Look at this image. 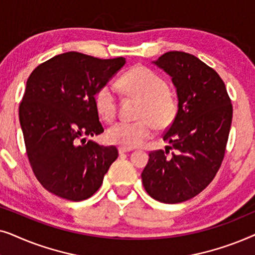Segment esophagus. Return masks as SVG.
Masks as SVG:
<instances>
[{"mask_svg": "<svg viewBox=\"0 0 255 255\" xmlns=\"http://www.w3.org/2000/svg\"><path fill=\"white\" fill-rule=\"evenodd\" d=\"M133 151V148H125V147H118V153L120 154H123V153H128Z\"/></svg>", "mask_w": 255, "mask_h": 255, "instance_id": "34e87169", "label": "esophagus"}]
</instances>
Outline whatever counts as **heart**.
Returning a JSON list of instances; mask_svg holds the SVG:
<instances>
[{"mask_svg":"<svg viewBox=\"0 0 255 255\" xmlns=\"http://www.w3.org/2000/svg\"><path fill=\"white\" fill-rule=\"evenodd\" d=\"M121 89L128 96L140 100L138 122H118L107 131V139L121 147L133 148L149 139L159 128H168L175 121L179 111L176 97L168 90V85L161 76L151 69L131 68L118 80ZM94 102L100 117L106 122L115 120L117 114V96L114 87L103 85L97 89Z\"/></svg>","mask_w":255,"mask_h":255,"instance_id":"b5f03b06","label":"heart"}]
</instances>
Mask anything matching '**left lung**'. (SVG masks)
I'll list each match as a JSON object with an SVG mask.
<instances>
[{
  "instance_id": "1",
  "label": "left lung",
  "mask_w": 255,
  "mask_h": 255,
  "mask_svg": "<svg viewBox=\"0 0 255 255\" xmlns=\"http://www.w3.org/2000/svg\"><path fill=\"white\" fill-rule=\"evenodd\" d=\"M176 88L179 111L163 134L166 151L149 153L141 173L145 190L162 203L190 200L209 186L224 158L232 104L217 74L193 54L170 51L155 61ZM175 152L169 154V149Z\"/></svg>"
}]
</instances>
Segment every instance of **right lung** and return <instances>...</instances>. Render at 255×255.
Returning <instances> with one entry per match:
<instances>
[{
    "mask_svg": "<svg viewBox=\"0 0 255 255\" xmlns=\"http://www.w3.org/2000/svg\"><path fill=\"white\" fill-rule=\"evenodd\" d=\"M79 52L55 55L34 68L19 104V123L30 165L45 189L68 201L93 196L118 156L85 135L100 134L94 97L125 65Z\"/></svg>",
    "mask_w": 255,
    "mask_h": 255,
    "instance_id": "add662e5",
    "label": "right lung"
}]
</instances>
